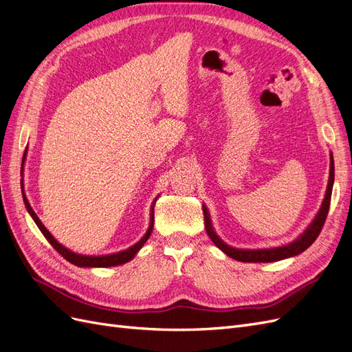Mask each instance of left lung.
I'll return each instance as SVG.
<instances>
[{
  "label": "left lung",
  "mask_w": 352,
  "mask_h": 352,
  "mask_svg": "<svg viewBox=\"0 0 352 352\" xmlns=\"http://www.w3.org/2000/svg\"><path fill=\"white\" fill-rule=\"evenodd\" d=\"M333 179H335L333 157H330V176H329L327 190H326V197H324V201L322 204V208H320V211H318V214L310 225V228H308L304 232V235H301L295 242L286 245V247L272 248V250H236V248L228 247V245L216 235V232L212 230L208 211L204 207V208H202V211H204L206 230L208 233L210 239L216 243V247H219L223 252L228 254L229 257H232L233 260H238V261H242V263H272V261H279V260H283V258H287V257H292V255L301 254L317 239V236L320 235V232L324 226V221H326L329 207H330V198H332Z\"/></svg>",
  "instance_id": "obj_1"
}]
</instances>
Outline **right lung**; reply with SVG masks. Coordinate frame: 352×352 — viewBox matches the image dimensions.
<instances>
[{"instance_id": "obj_1", "label": "right lung", "mask_w": 352, "mask_h": 352, "mask_svg": "<svg viewBox=\"0 0 352 352\" xmlns=\"http://www.w3.org/2000/svg\"><path fill=\"white\" fill-rule=\"evenodd\" d=\"M23 199H25V206L28 208V211L30 212L32 219L35 220L36 226L39 228V230L42 232V235H44L47 238V241L52 245V248H54L61 257H65L69 263L78 265V267H111V265H119V264H124L129 260H132L135 257V254L140 251L142 248V245L148 241V238H150L151 232H153V226H154V206L151 207V221H150V228H148V232L145 233V236L140 241L136 242L133 247L127 248L122 252H117V254H111V255H101V257H89V255H80V254H74L72 251H69L67 248L63 247V245H60L54 238H52L51 233L47 230V228L42 225L41 220L38 219V216L35 214V211L32 210L29 201L26 199V195L23 194Z\"/></svg>"}]
</instances>
